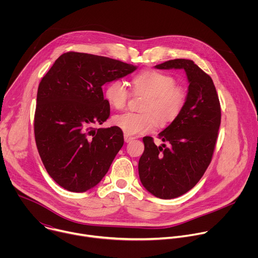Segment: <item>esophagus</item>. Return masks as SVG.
Masks as SVG:
<instances>
[{
    "label": "esophagus",
    "instance_id": "34e87169",
    "mask_svg": "<svg viewBox=\"0 0 258 258\" xmlns=\"http://www.w3.org/2000/svg\"><path fill=\"white\" fill-rule=\"evenodd\" d=\"M133 140H134L133 137H130V136L124 135V142H125V143H130V142H132Z\"/></svg>",
    "mask_w": 258,
    "mask_h": 258
}]
</instances>
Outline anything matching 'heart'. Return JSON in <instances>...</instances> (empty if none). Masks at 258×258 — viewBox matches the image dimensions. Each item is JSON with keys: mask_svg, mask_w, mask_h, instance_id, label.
Returning <instances> with one entry per match:
<instances>
[{"mask_svg": "<svg viewBox=\"0 0 258 258\" xmlns=\"http://www.w3.org/2000/svg\"><path fill=\"white\" fill-rule=\"evenodd\" d=\"M175 84L172 76L162 71L150 69L138 73L133 78L132 85L136 93L148 96L143 107L145 113L126 112L115 115L114 125L126 136H136L153 132L157 121L165 125L175 120L187 100L185 89ZM130 96L126 85L119 80L110 82L104 90L105 100L115 109L124 108Z\"/></svg>", "mask_w": 258, "mask_h": 258, "instance_id": "1", "label": "heart"}]
</instances>
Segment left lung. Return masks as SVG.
I'll list each match as a JSON object with an SVG mask.
<instances>
[{"mask_svg":"<svg viewBox=\"0 0 258 258\" xmlns=\"http://www.w3.org/2000/svg\"><path fill=\"white\" fill-rule=\"evenodd\" d=\"M155 68L183 69L189 82L180 115L158 135L167 146H156L151 137H145L139 160L145 189L155 197L172 199L190 191L210 164L222 112L211 78L192 60H169Z\"/></svg>","mask_w":258,"mask_h":258,"instance_id":"left-lung-1","label":"left lung"}]
</instances>
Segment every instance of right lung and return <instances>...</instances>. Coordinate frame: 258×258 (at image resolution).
I'll list each match as a JSON object with an SVG mask.
<instances>
[{"label": "right lung", "mask_w": 258, "mask_h": 258, "mask_svg": "<svg viewBox=\"0 0 258 258\" xmlns=\"http://www.w3.org/2000/svg\"><path fill=\"white\" fill-rule=\"evenodd\" d=\"M137 66L86 53L62 54L42 79L34 113L38 151L50 176L70 192L101 181L123 145L117 126L95 128L110 115L102 86Z\"/></svg>", "instance_id": "add662e5"}]
</instances>
